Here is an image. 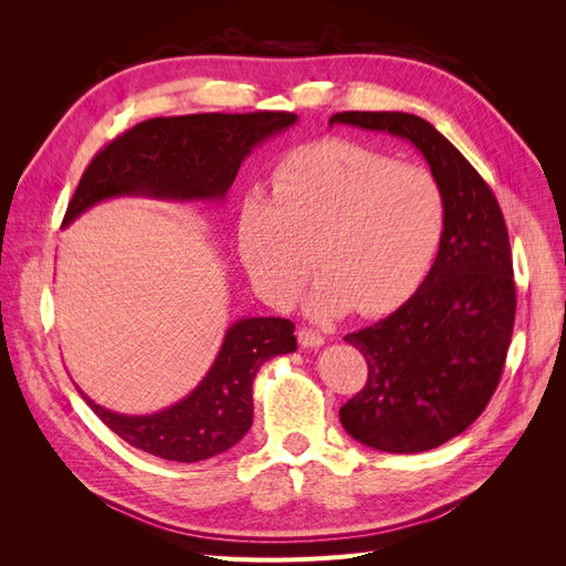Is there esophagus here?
<instances>
[{"label":"esophagus","instance_id":"34e87169","mask_svg":"<svg viewBox=\"0 0 566 566\" xmlns=\"http://www.w3.org/2000/svg\"><path fill=\"white\" fill-rule=\"evenodd\" d=\"M297 339H300L302 347H312V349H318L323 345V335L314 328H300Z\"/></svg>","mask_w":566,"mask_h":566}]
</instances>
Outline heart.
<instances>
[{
  "instance_id": "b5f03b06",
  "label": "heart",
  "mask_w": 566,
  "mask_h": 566,
  "mask_svg": "<svg viewBox=\"0 0 566 566\" xmlns=\"http://www.w3.org/2000/svg\"><path fill=\"white\" fill-rule=\"evenodd\" d=\"M443 229L447 198L430 169L331 139L290 153L271 196L245 200L238 254L273 304H290L302 293L318 254L325 276L312 310L337 316L354 306L364 316H380L427 279Z\"/></svg>"
}]
</instances>
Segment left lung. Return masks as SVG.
Returning <instances> with one entry per match:
<instances>
[{
    "instance_id": "8db88e82",
    "label": "left lung",
    "mask_w": 566,
    "mask_h": 566,
    "mask_svg": "<svg viewBox=\"0 0 566 566\" xmlns=\"http://www.w3.org/2000/svg\"><path fill=\"white\" fill-rule=\"evenodd\" d=\"M335 123L413 144L447 198L443 241L418 293L345 337L368 380L339 408L342 427L370 449L430 451L465 432L501 382L517 310L505 219L489 184L427 119L347 111Z\"/></svg>"
}]
</instances>
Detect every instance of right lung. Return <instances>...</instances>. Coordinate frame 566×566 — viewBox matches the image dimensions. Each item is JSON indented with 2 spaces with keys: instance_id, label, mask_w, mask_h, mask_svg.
I'll list each match as a JSON object with an SVG mask.
<instances>
[{
  "instance_id": "add662e5",
  "label": "right lung",
  "mask_w": 566,
  "mask_h": 566,
  "mask_svg": "<svg viewBox=\"0 0 566 566\" xmlns=\"http://www.w3.org/2000/svg\"><path fill=\"white\" fill-rule=\"evenodd\" d=\"M285 111L153 117L101 148L67 202L63 227L117 196L224 200L254 146L295 125ZM297 349L287 318H241L227 331L210 373L179 403L153 416H123L82 399L129 447L177 462H198L235 447L252 424V382L269 358Z\"/></svg>"
}]
</instances>
